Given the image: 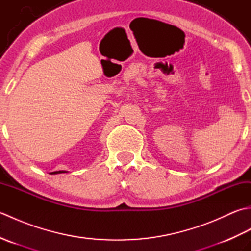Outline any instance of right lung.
Instances as JSON below:
<instances>
[{
	"label": "right lung",
	"mask_w": 251,
	"mask_h": 251,
	"mask_svg": "<svg viewBox=\"0 0 251 251\" xmlns=\"http://www.w3.org/2000/svg\"><path fill=\"white\" fill-rule=\"evenodd\" d=\"M62 173H68L66 172V170H58V172H52V173H50V175H57V174H62Z\"/></svg>",
	"instance_id": "obj_1"
}]
</instances>
